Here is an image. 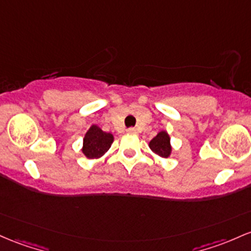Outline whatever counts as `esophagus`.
Instances as JSON below:
<instances>
[{
  "label": "esophagus",
  "instance_id": "esophagus-1",
  "mask_svg": "<svg viewBox=\"0 0 251 251\" xmlns=\"http://www.w3.org/2000/svg\"><path fill=\"white\" fill-rule=\"evenodd\" d=\"M127 132L128 133H137V130L134 127H130V128H127Z\"/></svg>",
  "mask_w": 251,
  "mask_h": 251
}]
</instances>
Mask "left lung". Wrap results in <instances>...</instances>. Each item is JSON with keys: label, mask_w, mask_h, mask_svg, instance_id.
Segmentation results:
<instances>
[{"label": "left lung", "mask_w": 251, "mask_h": 251, "mask_svg": "<svg viewBox=\"0 0 251 251\" xmlns=\"http://www.w3.org/2000/svg\"><path fill=\"white\" fill-rule=\"evenodd\" d=\"M149 147H150V149L153 151V152L157 153L158 156L164 157V158L169 157L170 152H172L170 138H169V136H168L167 132H164V131L159 132L155 138L151 140L150 144H149Z\"/></svg>", "instance_id": "obj_1"}]
</instances>
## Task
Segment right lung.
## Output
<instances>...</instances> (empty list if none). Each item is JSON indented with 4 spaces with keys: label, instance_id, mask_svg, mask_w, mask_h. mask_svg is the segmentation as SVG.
<instances>
[{
    "label": "right lung",
    "instance_id": "obj_1",
    "mask_svg": "<svg viewBox=\"0 0 251 251\" xmlns=\"http://www.w3.org/2000/svg\"><path fill=\"white\" fill-rule=\"evenodd\" d=\"M113 143V134L103 132L99 126L93 125L83 139V153L88 158H99L108 151Z\"/></svg>",
    "mask_w": 251,
    "mask_h": 251
}]
</instances>
